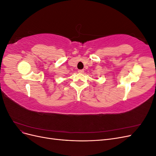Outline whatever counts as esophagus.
Instances as JSON below:
<instances>
[{"mask_svg": "<svg viewBox=\"0 0 156 156\" xmlns=\"http://www.w3.org/2000/svg\"><path fill=\"white\" fill-rule=\"evenodd\" d=\"M78 72L80 73H83L84 72V69H79Z\"/></svg>", "mask_w": 156, "mask_h": 156, "instance_id": "esophagus-1", "label": "esophagus"}]
</instances>
